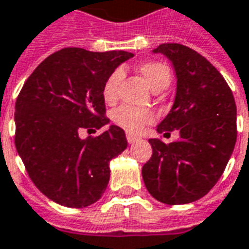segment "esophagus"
Returning <instances> with one entry per match:
<instances>
[{"instance_id":"esophagus-1","label":"esophagus","mask_w":249,"mask_h":249,"mask_svg":"<svg viewBox=\"0 0 249 249\" xmlns=\"http://www.w3.org/2000/svg\"><path fill=\"white\" fill-rule=\"evenodd\" d=\"M126 138H127V142L130 144L135 143V142L138 141V137H135V135H131V134H127V135H126Z\"/></svg>"}]
</instances>
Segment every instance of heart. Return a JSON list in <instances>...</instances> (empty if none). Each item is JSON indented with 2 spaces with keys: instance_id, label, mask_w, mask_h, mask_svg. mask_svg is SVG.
I'll return each instance as SVG.
<instances>
[{
  "instance_id": "obj_1",
  "label": "heart",
  "mask_w": 249,
  "mask_h": 249,
  "mask_svg": "<svg viewBox=\"0 0 249 249\" xmlns=\"http://www.w3.org/2000/svg\"><path fill=\"white\" fill-rule=\"evenodd\" d=\"M137 71L154 92L167 87L172 77L169 65L160 60L143 61L137 65ZM122 77H123L122 70H114L103 83L102 95L107 105H112L118 99V89H119ZM111 118L116 126L123 128L126 133L138 134L146 124L154 121V114L149 110H139L130 106H122L112 111Z\"/></svg>"
}]
</instances>
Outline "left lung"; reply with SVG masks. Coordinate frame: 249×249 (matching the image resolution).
I'll return each mask as SVG.
<instances>
[{
  "label": "left lung",
  "mask_w": 249,
  "mask_h": 249,
  "mask_svg": "<svg viewBox=\"0 0 249 249\" xmlns=\"http://www.w3.org/2000/svg\"><path fill=\"white\" fill-rule=\"evenodd\" d=\"M172 61L177 92L172 110L157 131L169 143L149 139L153 154L142 167L146 189L167 205L189 204L212 189L236 143V103L223 75L208 60L182 44L167 43L153 51Z\"/></svg>",
  "instance_id": "obj_1"
}]
</instances>
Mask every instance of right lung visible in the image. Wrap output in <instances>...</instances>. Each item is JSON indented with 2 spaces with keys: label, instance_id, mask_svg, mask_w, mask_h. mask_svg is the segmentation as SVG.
<instances>
[{
  "label": "right lung",
  "instance_id": "1",
  "mask_svg": "<svg viewBox=\"0 0 249 249\" xmlns=\"http://www.w3.org/2000/svg\"><path fill=\"white\" fill-rule=\"evenodd\" d=\"M134 54L63 48L37 65L16 100L17 153L32 182L49 200L68 208L96 202L110 179V161L127 147L126 134L106 118L102 87Z\"/></svg>",
  "mask_w": 249,
  "mask_h": 249
}]
</instances>
